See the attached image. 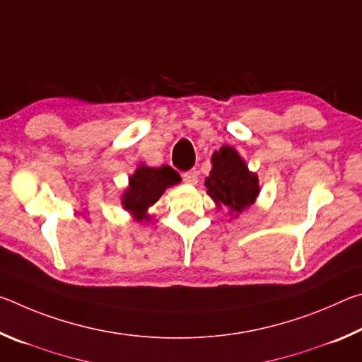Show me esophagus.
Masks as SVG:
<instances>
[{
	"label": "esophagus",
	"mask_w": 362,
	"mask_h": 362,
	"mask_svg": "<svg viewBox=\"0 0 362 362\" xmlns=\"http://www.w3.org/2000/svg\"><path fill=\"white\" fill-rule=\"evenodd\" d=\"M183 177V182L188 183V185H196L198 183V170H188L182 175Z\"/></svg>",
	"instance_id": "esophagus-1"
}]
</instances>
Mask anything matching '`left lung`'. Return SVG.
Here are the masks:
<instances>
[{
    "label": "left lung",
    "mask_w": 362,
    "mask_h": 362,
    "mask_svg": "<svg viewBox=\"0 0 362 362\" xmlns=\"http://www.w3.org/2000/svg\"><path fill=\"white\" fill-rule=\"evenodd\" d=\"M212 169L204 185L217 209L226 207L233 218L247 211L260 194L259 175L249 170L246 161L230 145L220 146L212 153Z\"/></svg>",
    "instance_id": "obj_1"
}]
</instances>
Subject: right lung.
<instances>
[{
	"label": "right lung",
	"mask_w": 362,
	"mask_h": 362,
	"mask_svg": "<svg viewBox=\"0 0 362 362\" xmlns=\"http://www.w3.org/2000/svg\"><path fill=\"white\" fill-rule=\"evenodd\" d=\"M180 180L179 173L169 166L150 168L144 163L139 164L121 194L122 209L129 212L136 222H148L151 218L148 214L150 207L169 187L177 185Z\"/></svg>",
	"instance_id": "obj_1"
}]
</instances>
